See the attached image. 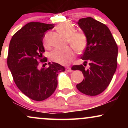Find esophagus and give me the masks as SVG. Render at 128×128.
<instances>
[{
	"label": "esophagus",
	"instance_id": "esophagus-1",
	"mask_svg": "<svg viewBox=\"0 0 128 128\" xmlns=\"http://www.w3.org/2000/svg\"><path fill=\"white\" fill-rule=\"evenodd\" d=\"M66 71L68 72H72V68H70V67H66Z\"/></svg>",
	"mask_w": 128,
	"mask_h": 128
}]
</instances>
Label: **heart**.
Masks as SVG:
<instances>
[{"instance_id": "heart-1", "label": "heart", "mask_w": 128, "mask_h": 128, "mask_svg": "<svg viewBox=\"0 0 128 128\" xmlns=\"http://www.w3.org/2000/svg\"><path fill=\"white\" fill-rule=\"evenodd\" d=\"M56 29L58 32L67 37L68 42L78 53L82 52L86 49L88 43V38L85 32H75L74 26L68 22L61 23L57 26ZM49 33L48 32L43 39V45L46 48H49ZM72 48L71 47H67L55 49L50 55V60L62 65H68L75 57V52Z\"/></svg>"}]
</instances>
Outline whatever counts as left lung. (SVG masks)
Masks as SVG:
<instances>
[{
  "label": "left lung",
  "mask_w": 128,
  "mask_h": 128,
  "mask_svg": "<svg viewBox=\"0 0 128 128\" xmlns=\"http://www.w3.org/2000/svg\"><path fill=\"white\" fill-rule=\"evenodd\" d=\"M79 27L86 34L88 43L80 58L84 65H74L72 70H79L82 81L76 85L78 90L88 96H97L108 87L117 66L118 47L109 28L92 17L79 19ZM88 63L90 68L85 69Z\"/></svg>",
  "instance_id": "1"
}]
</instances>
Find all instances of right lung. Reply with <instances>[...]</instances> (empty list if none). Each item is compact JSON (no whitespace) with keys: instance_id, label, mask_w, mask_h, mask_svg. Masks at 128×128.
Listing matches in <instances>:
<instances>
[{"instance_id":"obj_1","label":"right lung","mask_w":128,"mask_h":128,"mask_svg":"<svg viewBox=\"0 0 128 128\" xmlns=\"http://www.w3.org/2000/svg\"><path fill=\"white\" fill-rule=\"evenodd\" d=\"M54 27V24L30 22L14 34L10 42L8 68L18 89L34 100L42 101L50 96L56 88L58 73L65 70L56 62L39 68L40 62L48 61L42 57L44 32Z\"/></svg>"}]
</instances>
